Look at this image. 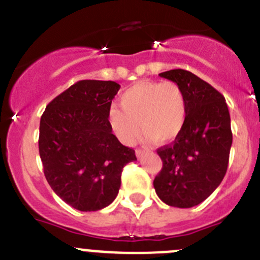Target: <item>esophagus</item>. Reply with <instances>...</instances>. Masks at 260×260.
Segmentation results:
<instances>
[{
    "mask_svg": "<svg viewBox=\"0 0 260 260\" xmlns=\"http://www.w3.org/2000/svg\"><path fill=\"white\" fill-rule=\"evenodd\" d=\"M144 153H145V150H143V149H137V150H135V154H137L138 158L142 157V155L144 154Z\"/></svg>",
    "mask_w": 260,
    "mask_h": 260,
    "instance_id": "esophagus-1",
    "label": "esophagus"
}]
</instances>
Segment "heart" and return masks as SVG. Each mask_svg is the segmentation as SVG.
I'll return each instance as SVG.
<instances>
[{"instance_id":"1","label":"heart","mask_w":260,"mask_h":260,"mask_svg":"<svg viewBox=\"0 0 260 260\" xmlns=\"http://www.w3.org/2000/svg\"><path fill=\"white\" fill-rule=\"evenodd\" d=\"M121 107L108 108V122L121 143L134 144L144 128L145 140L159 143L175 139L186 121L184 90L174 81L140 83L121 95Z\"/></svg>"}]
</instances>
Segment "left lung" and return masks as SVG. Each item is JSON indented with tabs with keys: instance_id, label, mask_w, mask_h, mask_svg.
Returning <instances> with one entry per match:
<instances>
[{
	"instance_id": "8db88e82",
	"label": "left lung",
	"mask_w": 260,
	"mask_h": 260,
	"mask_svg": "<svg viewBox=\"0 0 260 260\" xmlns=\"http://www.w3.org/2000/svg\"><path fill=\"white\" fill-rule=\"evenodd\" d=\"M159 76L181 86L187 115L175 142L157 150L163 166L153 185L163 203L191 208L206 200L226 175L231 118L223 95L190 71L176 69Z\"/></svg>"
}]
</instances>
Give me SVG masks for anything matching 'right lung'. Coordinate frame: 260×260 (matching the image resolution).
I'll list each match as a JSON object with an SVG mask.
<instances>
[{
    "instance_id": "obj_1",
    "label": "right lung",
    "mask_w": 260,
    "mask_h": 260,
    "mask_svg": "<svg viewBox=\"0 0 260 260\" xmlns=\"http://www.w3.org/2000/svg\"><path fill=\"white\" fill-rule=\"evenodd\" d=\"M115 81L80 80L48 103L39 125V155L49 186L81 212L110 206L121 186V172L137 160L118 142L108 122L117 94Z\"/></svg>"
}]
</instances>
